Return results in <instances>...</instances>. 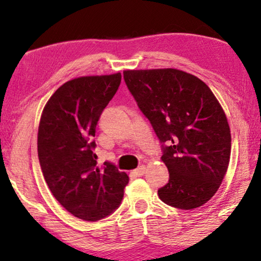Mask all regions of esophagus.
<instances>
[{
	"label": "esophagus",
	"mask_w": 261,
	"mask_h": 261,
	"mask_svg": "<svg viewBox=\"0 0 261 261\" xmlns=\"http://www.w3.org/2000/svg\"><path fill=\"white\" fill-rule=\"evenodd\" d=\"M145 172H146V166L145 165L139 166L137 170H134V173L137 174V176H144Z\"/></svg>",
	"instance_id": "obj_1"
}]
</instances>
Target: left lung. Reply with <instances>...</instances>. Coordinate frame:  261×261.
Masks as SVG:
<instances>
[{
    "instance_id": "1",
    "label": "left lung",
    "mask_w": 261,
    "mask_h": 261,
    "mask_svg": "<svg viewBox=\"0 0 261 261\" xmlns=\"http://www.w3.org/2000/svg\"><path fill=\"white\" fill-rule=\"evenodd\" d=\"M123 78L162 142L170 178L159 198L183 210L203 205L229 164L231 138L222 107L204 82L184 71L127 70Z\"/></svg>"
}]
</instances>
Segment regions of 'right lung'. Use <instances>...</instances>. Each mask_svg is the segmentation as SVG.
<instances>
[{"label": "right lung", "instance_id": "right-lung-1", "mask_svg": "<svg viewBox=\"0 0 261 261\" xmlns=\"http://www.w3.org/2000/svg\"><path fill=\"white\" fill-rule=\"evenodd\" d=\"M121 83V73L74 78L58 88L42 110L38 132L41 171L57 201L73 216L95 222L119 208L129 181L94 153L99 116Z\"/></svg>", "mask_w": 261, "mask_h": 261}]
</instances>
